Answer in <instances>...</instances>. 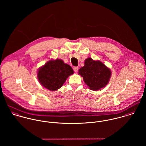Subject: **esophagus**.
Here are the masks:
<instances>
[{
    "label": "esophagus",
    "mask_w": 146,
    "mask_h": 146,
    "mask_svg": "<svg viewBox=\"0 0 146 146\" xmlns=\"http://www.w3.org/2000/svg\"><path fill=\"white\" fill-rule=\"evenodd\" d=\"M78 70H79V67H74V70L75 72H77L78 71Z\"/></svg>",
    "instance_id": "obj_1"
}]
</instances>
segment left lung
I'll list each match as a JSON object with an SVG mask.
<instances>
[{"instance_id": "1", "label": "left lung", "mask_w": 146, "mask_h": 146, "mask_svg": "<svg viewBox=\"0 0 146 146\" xmlns=\"http://www.w3.org/2000/svg\"><path fill=\"white\" fill-rule=\"evenodd\" d=\"M79 74L83 78L84 82L89 89L98 90L108 84L111 72L101 61L88 58L85 60L84 66L79 69Z\"/></svg>"}]
</instances>
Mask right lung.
<instances>
[{
	"instance_id": "obj_1",
	"label": "right lung",
	"mask_w": 146,
	"mask_h": 146,
	"mask_svg": "<svg viewBox=\"0 0 146 146\" xmlns=\"http://www.w3.org/2000/svg\"><path fill=\"white\" fill-rule=\"evenodd\" d=\"M74 74L71 67L62 60H50L40 67L38 72V78L42 86L54 91L61 88L67 78Z\"/></svg>"
}]
</instances>
